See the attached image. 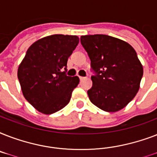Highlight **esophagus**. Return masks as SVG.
Segmentation results:
<instances>
[{"mask_svg": "<svg viewBox=\"0 0 157 157\" xmlns=\"http://www.w3.org/2000/svg\"><path fill=\"white\" fill-rule=\"evenodd\" d=\"M79 78H80L81 81H82V80H84V79H86V77H84V76H79Z\"/></svg>", "mask_w": 157, "mask_h": 157, "instance_id": "34e87169", "label": "esophagus"}]
</instances>
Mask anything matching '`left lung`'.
Listing matches in <instances>:
<instances>
[{
    "label": "left lung",
    "instance_id": "8db88e82",
    "mask_svg": "<svg viewBox=\"0 0 157 157\" xmlns=\"http://www.w3.org/2000/svg\"><path fill=\"white\" fill-rule=\"evenodd\" d=\"M94 76L87 93L90 100L105 112L124 108L139 90L144 69L136 51L124 40L107 35L81 36Z\"/></svg>",
    "mask_w": 157,
    "mask_h": 157
}]
</instances>
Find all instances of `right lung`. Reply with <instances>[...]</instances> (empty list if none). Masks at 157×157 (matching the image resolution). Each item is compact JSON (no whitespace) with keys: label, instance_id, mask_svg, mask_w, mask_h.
<instances>
[{"label":"right lung","instance_id":"add662e5","mask_svg":"<svg viewBox=\"0 0 157 157\" xmlns=\"http://www.w3.org/2000/svg\"><path fill=\"white\" fill-rule=\"evenodd\" d=\"M78 43L76 36L56 34L36 40L27 50L18 78L24 98L41 113L53 114L70 102L80 80L67 76V63Z\"/></svg>","mask_w":157,"mask_h":157}]
</instances>
